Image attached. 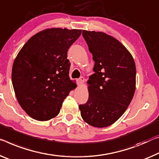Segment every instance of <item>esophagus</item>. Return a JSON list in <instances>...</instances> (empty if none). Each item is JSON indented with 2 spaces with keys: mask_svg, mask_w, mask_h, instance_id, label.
Segmentation results:
<instances>
[{
  "mask_svg": "<svg viewBox=\"0 0 159 159\" xmlns=\"http://www.w3.org/2000/svg\"><path fill=\"white\" fill-rule=\"evenodd\" d=\"M84 78L83 77H80L79 79L77 80V84L80 86V85H81L82 83L84 82Z\"/></svg>",
  "mask_w": 159,
  "mask_h": 159,
  "instance_id": "1",
  "label": "esophagus"
}]
</instances>
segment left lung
<instances>
[{
  "instance_id": "8db88e82",
  "label": "left lung",
  "mask_w": 159,
  "mask_h": 159,
  "mask_svg": "<svg viewBox=\"0 0 159 159\" xmlns=\"http://www.w3.org/2000/svg\"><path fill=\"white\" fill-rule=\"evenodd\" d=\"M94 61V73L89 77V98L80 104L81 116L94 127L111 125L120 118L133 99L136 65L122 44L102 32L82 30Z\"/></svg>"
}]
</instances>
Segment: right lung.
I'll return each instance as SVG.
<instances>
[{
	"instance_id": "1",
	"label": "right lung",
	"mask_w": 159,
	"mask_h": 159,
	"mask_svg": "<svg viewBox=\"0 0 159 159\" xmlns=\"http://www.w3.org/2000/svg\"><path fill=\"white\" fill-rule=\"evenodd\" d=\"M81 30L51 28L33 35L17 55L12 83L20 107L38 121L59 114L64 99L76 84L70 80L67 51Z\"/></svg>"
}]
</instances>
